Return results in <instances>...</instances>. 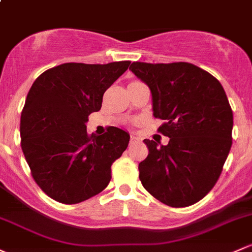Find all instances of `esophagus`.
I'll list each match as a JSON object with an SVG mask.
<instances>
[{"label": "esophagus", "instance_id": "1", "mask_svg": "<svg viewBox=\"0 0 252 252\" xmlns=\"http://www.w3.org/2000/svg\"><path fill=\"white\" fill-rule=\"evenodd\" d=\"M140 141V137L139 136H136V135L135 134H133L130 136V145H134V144H136V142H139Z\"/></svg>", "mask_w": 252, "mask_h": 252}]
</instances>
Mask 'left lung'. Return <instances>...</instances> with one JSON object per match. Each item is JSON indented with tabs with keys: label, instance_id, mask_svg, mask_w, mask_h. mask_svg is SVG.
<instances>
[{
	"label": "left lung",
	"instance_id": "1",
	"mask_svg": "<svg viewBox=\"0 0 252 252\" xmlns=\"http://www.w3.org/2000/svg\"><path fill=\"white\" fill-rule=\"evenodd\" d=\"M146 83L158 130L168 145L145 139L148 156L139 164L140 181L156 199L173 208L199 202L215 186L232 146L233 112L223 87L189 63H133Z\"/></svg>",
	"mask_w": 252,
	"mask_h": 252
}]
</instances>
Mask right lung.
<instances>
[{"instance_id": "1", "label": "right lung", "mask_w": 252, "mask_h": 252, "mask_svg": "<svg viewBox=\"0 0 252 252\" xmlns=\"http://www.w3.org/2000/svg\"><path fill=\"white\" fill-rule=\"evenodd\" d=\"M129 65L67 63L33 82L21 112V148L36 184L57 202L81 203L107 187L111 165L126 150L130 135L116 126L88 135L86 124Z\"/></svg>"}]
</instances>
